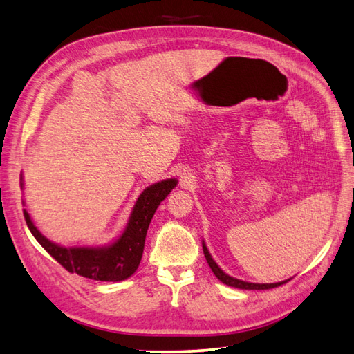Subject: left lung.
Wrapping results in <instances>:
<instances>
[{"label": "left lung", "mask_w": 354, "mask_h": 354, "mask_svg": "<svg viewBox=\"0 0 354 354\" xmlns=\"http://www.w3.org/2000/svg\"><path fill=\"white\" fill-rule=\"evenodd\" d=\"M203 254L205 258H207V262L208 266L211 267L212 273L216 274V277L218 279L220 282H223L225 285H229V286H234V288H240V290H271V288H276V286H281L283 283H286L290 281H283V282H276V283H250V282H244V281H240V279H235V277H231L229 274H226L223 270H221L214 259L211 258V254L207 249V245L203 244Z\"/></svg>", "instance_id": "left-lung-1"}]
</instances>
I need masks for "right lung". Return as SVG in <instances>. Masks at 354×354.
<instances>
[{
    "label": "right lung",
    "instance_id": "1",
    "mask_svg": "<svg viewBox=\"0 0 354 354\" xmlns=\"http://www.w3.org/2000/svg\"><path fill=\"white\" fill-rule=\"evenodd\" d=\"M176 184V179H166L147 187L137 199L128 226L119 240L105 248H62L46 240L37 231L26 209H24V217L40 245L69 273H77L93 281L119 282L136 273L142 261L146 232L151 220L158 205L166 199Z\"/></svg>",
    "mask_w": 354,
    "mask_h": 354
}]
</instances>
